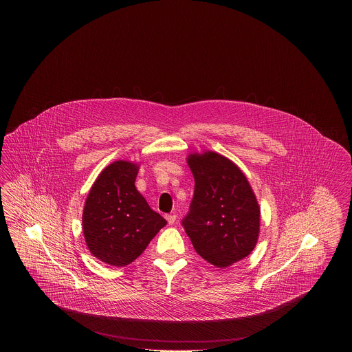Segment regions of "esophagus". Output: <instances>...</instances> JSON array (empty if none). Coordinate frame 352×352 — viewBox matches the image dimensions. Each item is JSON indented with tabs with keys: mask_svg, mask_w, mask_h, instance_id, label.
<instances>
[{
	"mask_svg": "<svg viewBox=\"0 0 352 352\" xmlns=\"http://www.w3.org/2000/svg\"><path fill=\"white\" fill-rule=\"evenodd\" d=\"M165 218L168 220V224H170V226H173V224L175 223V220H177V215H175V214H170V215H166Z\"/></svg>",
	"mask_w": 352,
	"mask_h": 352,
	"instance_id": "obj_1",
	"label": "esophagus"
}]
</instances>
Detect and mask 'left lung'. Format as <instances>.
<instances>
[{
    "label": "left lung",
    "mask_w": 352,
    "mask_h": 352,
    "mask_svg": "<svg viewBox=\"0 0 352 352\" xmlns=\"http://www.w3.org/2000/svg\"><path fill=\"white\" fill-rule=\"evenodd\" d=\"M195 179L184 231L194 250L217 268H228L251 253L260 234V206L244 173L215 153H190Z\"/></svg>",
    "instance_id": "left-lung-1"
}]
</instances>
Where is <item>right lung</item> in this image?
I'll return each mask as SVG.
<instances>
[{
  "label": "right lung",
  "instance_id": "right-lung-1",
  "mask_svg": "<svg viewBox=\"0 0 352 352\" xmlns=\"http://www.w3.org/2000/svg\"><path fill=\"white\" fill-rule=\"evenodd\" d=\"M140 165L118 160L98 175L85 199L83 234L89 252L112 267H125L146 250L166 226L138 192Z\"/></svg>",
  "mask_w": 352,
  "mask_h": 352
}]
</instances>
